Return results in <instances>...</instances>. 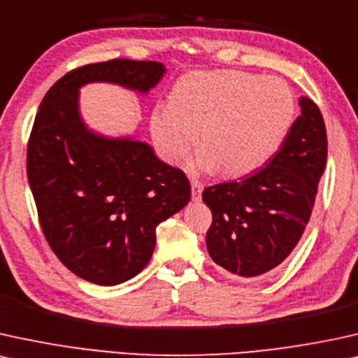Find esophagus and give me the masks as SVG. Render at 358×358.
<instances>
[{"label": "esophagus", "instance_id": "34e87169", "mask_svg": "<svg viewBox=\"0 0 358 358\" xmlns=\"http://www.w3.org/2000/svg\"><path fill=\"white\" fill-rule=\"evenodd\" d=\"M201 192H203V185L200 182H196V180H192V200L200 201Z\"/></svg>", "mask_w": 358, "mask_h": 358}]
</instances>
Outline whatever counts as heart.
Wrapping results in <instances>:
<instances>
[{"label":"heart","instance_id":"b5f03b06","mask_svg":"<svg viewBox=\"0 0 358 358\" xmlns=\"http://www.w3.org/2000/svg\"><path fill=\"white\" fill-rule=\"evenodd\" d=\"M294 117L296 99L284 80L243 71L193 72L176 83L169 106L153 108L150 132L169 164L183 160L198 135L196 170L234 178L268 164Z\"/></svg>","mask_w":358,"mask_h":358}]
</instances>
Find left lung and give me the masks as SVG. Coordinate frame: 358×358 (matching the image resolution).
<instances>
[{"instance_id": "1", "label": "left lung", "mask_w": 358, "mask_h": 358, "mask_svg": "<svg viewBox=\"0 0 358 358\" xmlns=\"http://www.w3.org/2000/svg\"><path fill=\"white\" fill-rule=\"evenodd\" d=\"M299 107L286 142L264 169L203 192L213 213L208 252L238 278L252 279L278 268L310 220L327 162V134L309 97H301Z\"/></svg>"}]
</instances>
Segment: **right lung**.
<instances>
[{
    "label": "right lung",
    "instance_id": "obj_1",
    "mask_svg": "<svg viewBox=\"0 0 358 358\" xmlns=\"http://www.w3.org/2000/svg\"><path fill=\"white\" fill-rule=\"evenodd\" d=\"M165 66L114 61L67 72L39 106L28 143V180L39 223L59 261L99 286L137 275L155 250L157 226L188 205L182 170L134 137L90 130L79 108L85 84L108 83L148 94Z\"/></svg>",
    "mask_w": 358,
    "mask_h": 358
}]
</instances>
